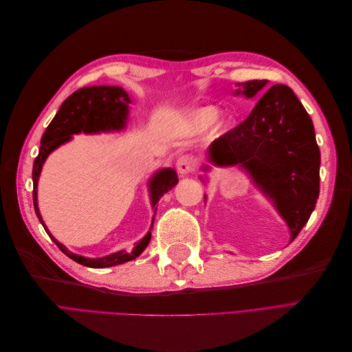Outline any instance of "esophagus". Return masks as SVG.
Returning a JSON list of instances; mask_svg holds the SVG:
<instances>
[{
    "label": "esophagus",
    "mask_w": 352,
    "mask_h": 352,
    "mask_svg": "<svg viewBox=\"0 0 352 352\" xmlns=\"http://www.w3.org/2000/svg\"><path fill=\"white\" fill-rule=\"evenodd\" d=\"M176 167H177V172H179L180 176H186V175L194 172L195 162H194V158L190 157V155H182V157L177 158Z\"/></svg>",
    "instance_id": "34e87169"
}]
</instances>
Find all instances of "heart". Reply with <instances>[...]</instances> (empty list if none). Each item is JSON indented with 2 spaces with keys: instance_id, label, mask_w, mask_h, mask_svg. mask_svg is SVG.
Returning a JSON list of instances; mask_svg holds the SVG:
<instances>
[{
  "instance_id": "obj_1",
  "label": "heart",
  "mask_w": 352,
  "mask_h": 352,
  "mask_svg": "<svg viewBox=\"0 0 352 352\" xmlns=\"http://www.w3.org/2000/svg\"><path fill=\"white\" fill-rule=\"evenodd\" d=\"M220 111L219 109L208 105V107H201L194 110L189 116V122L197 131H206L211 124H214L219 119Z\"/></svg>"
}]
</instances>
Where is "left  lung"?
<instances>
[{"label": "left lung", "instance_id": "obj_1", "mask_svg": "<svg viewBox=\"0 0 352 352\" xmlns=\"http://www.w3.org/2000/svg\"><path fill=\"white\" fill-rule=\"evenodd\" d=\"M267 80L236 83L233 95L254 98ZM202 172L211 166L243 170L252 185L269 198L291 233L289 243L314 211L320 188V150L314 126L294 91L273 85L251 114L235 129L212 141ZM207 182L206 177H199ZM207 199V195H204Z\"/></svg>", "mask_w": 352, "mask_h": 352}]
</instances>
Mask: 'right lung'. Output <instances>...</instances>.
Instances as JSON below:
<instances>
[{
  "label": "right lung",
  "instance_id": "right-lung-1",
  "mask_svg": "<svg viewBox=\"0 0 352 352\" xmlns=\"http://www.w3.org/2000/svg\"><path fill=\"white\" fill-rule=\"evenodd\" d=\"M131 102L132 98L129 97V94L120 87L98 85V87H85L78 89L76 92H73L70 97L61 104V107L54 116V119L48 124L45 133L42 135L39 154L35 158L34 170H32V180H34V207L41 225L44 226L50 238L56 242L57 247L65 252L69 258L92 269L111 267V265L123 264L140 257L146 248V245L151 241V229L154 219L150 230H148L146 235L135 245V248L131 252L122 250L98 258L83 257V255L69 251L65 245L51 235V232L45 226L38 207V180L48 155L52 151H56L58 146L70 142L73 140V135H98L120 132L126 129L127 120H129ZM177 173L172 167L160 168L150 177V180H148V194H150V202L154 211H157V202L160 201V198L166 192H168L170 189H173L177 185Z\"/></svg>",
  "mask_w": 352,
  "mask_h": 352
}]
</instances>
